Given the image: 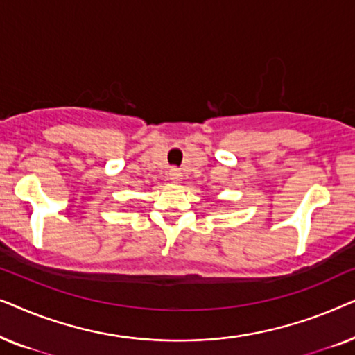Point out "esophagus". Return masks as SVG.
Here are the masks:
<instances>
[{
  "label": "esophagus",
  "mask_w": 355,
  "mask_h": 355,
  "mask_svg": "<svg viewBox=\"0 0 355 355\" xmlns=\"http://www.w3.org/2000/svg\"><path fill=\"white\" fill-rule=\"evenodd\" d=\"M169 179H171L173 182H179L182 179V173L179 171L178 168H173V169H169Z\"/></svg>",
  "instance_id": "obj_1"
}]
</instances>
